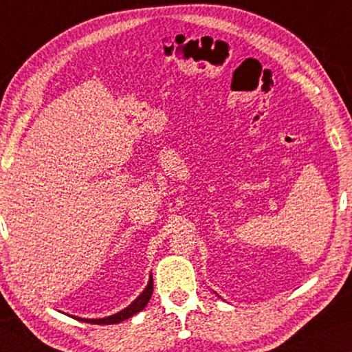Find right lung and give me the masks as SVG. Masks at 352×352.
Here are the masks:
<instances>
[{
	"mask_svg": "<svg viewBox=\"0 0 352 352\" xmlns=\"http://www.w3.org/2000/svg\"><path fill=\"white\" fill-rule=\"evenodd\" d=\"M153 291H154L153 275H149V282H148V285H146V288L143 289V293L140 294L131 305L124 308V310L115 313V315L105 316V318H93V320H89V318H78V316H72V318H75V320H78V321L91 322V324H118L121 321L129 320V318L133 316V315H137L138 311L144 310V307L148 305L151 296H153Z\"/></svg>",
	"mask_w": 352,
	"mask_h": 352,
	"instance_id": "add662e5",
	"label": "right lung"
}]
</instances>
